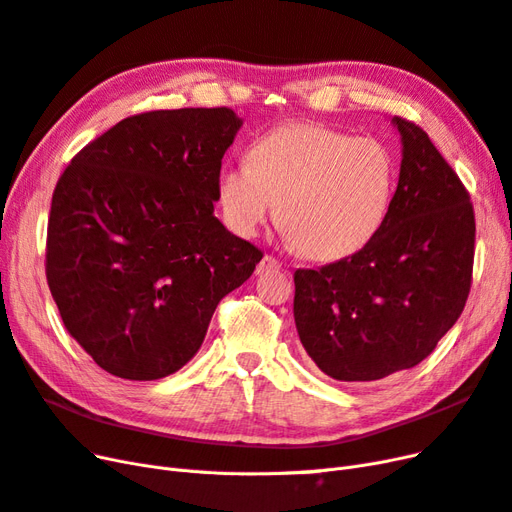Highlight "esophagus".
<instances>
[{"mask_svg":"<svg viewBox=\"0 0 512 512\" xmlns=\"http://www.w3.org/2000/svg\"><path fill=\"white\" fill-rule=\"evenodd\" d=\"M276 270H280V261L278 259H274V257H270V255H266L263 257L259 263H257V274H263V272H276Z\"/></svg>","mask_w":512,"mask_h":512,"instance_id":"34e87169","label":"esophagus"}]
</instances>
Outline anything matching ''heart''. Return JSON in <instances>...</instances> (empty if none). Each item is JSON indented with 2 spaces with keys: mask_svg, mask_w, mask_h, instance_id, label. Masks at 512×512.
Listing matches in <instances>:
<instances>
[{
  "mask_svg": "<svg viewBox=\"0 0 512 512\" xmlns=\"http://www.w3.org/2000/svg\"><path fill=\"white\" fill-rule=\"evenodd\" d=\"M394 160L371 137H348L316 122L282 124L261 135L246 164L219 173L225 223L253 238L276 211L308 257L333 261L361 251L386 221Z\"/></svg>",
  "mask_w": 512,
  "mask_h": 512,
  "instance_id": "b5f03b06",
  "label": "heart"
}]
</instances>
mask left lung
I'll return each mask as SVG.
<instances>
[{"instance_id":"8db88e82","label":"left lung","mask_w":512,"mask_h":512,"mask_svg":"<svg viewBox=\"0 0 512 512\" xmlns=\"http://www.w3.org/2000/svg\"><path fill=\"white\" fill-rule=\"evenodd\" d=\"M399 185L361 251L295 272L293 316L316 367L339 382L411 369L456 325L472 282L475 211L460 177L409 120Z\"/></svg>"}]
</instances>
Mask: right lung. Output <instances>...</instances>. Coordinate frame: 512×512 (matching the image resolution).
<instances>
[{
    "mask_svg": "<svg viewBox=\"0 0 512 512\" xmlns=\"http://www.w3.org/2000/svg\"><path fill=\"white\" fill-rule=\"evenodd\" d=\"M227 107L130 116L88 143L54 187L46 278L65 329L107 373L151 382L200 350L219 301L263 253L213 215Z\"/></svg>",
    "mask_w": 512,
    "mask_h": 512,
    "instance_id": "add662e5",
    "label": "right lung"
}]
</instances>
